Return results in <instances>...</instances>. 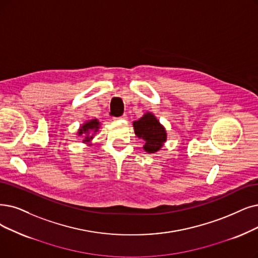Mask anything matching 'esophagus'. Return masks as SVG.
Segmentation results:
<instances>
[{
	"mask_svg": "<svg viewBox=\"0 0 258 258\" xmlns=\"http://www.w3.org/2000/svg\"><path fill=\"white\" fill-rule=\"evenodd\" d=\"M127 118V115L126 114H123V115H121L120 117H118V119H126Z\"/></svg>",
	"mask_w": 258,
	"mask_h": 258,
	"instance_id": "34e87169",
	"label": "esophagus"
}]
</instances>
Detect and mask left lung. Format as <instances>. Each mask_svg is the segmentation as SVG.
<instances>
[{
  "label": "left lung",
  "mask_w": 258,
  "mask_h": 258,
  "mask_svg": "<svg viewBox=\"0 0 258 258\" xmlns=\"http://www.w3.org/2000/svg\"><path fill=\"white\" fill-rule=\"evenodd\" d=\"M137 137L145 141L144 150L148 153L159 151L166 142L167 133L152 113L147 112L140 119L133 121Z\"/></svg>",
  "instance_id": "1"
}]
</instances>
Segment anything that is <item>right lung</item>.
Masks as SVG:
<instances>
[{"label":"right lung","mask_w":258,"mask_h":258,"mask_svg":"<svg viewBox=\"0 0 258 258\" xmlns=\"http://www.w3.org/2000/svg\"><path fill=\"white\" fill-rule=\"evenodd\" d=\"M99 125L100 123L96 118L86 121L84 125L79 128V130L77 132L78 136L84 139L82 140V142L89 143L92 139H93L94 135L99 129Z\"/></svg>","instance_id":"obj_1"}]
</instances>
